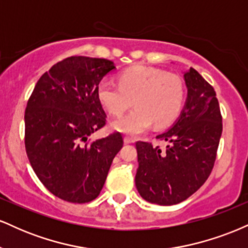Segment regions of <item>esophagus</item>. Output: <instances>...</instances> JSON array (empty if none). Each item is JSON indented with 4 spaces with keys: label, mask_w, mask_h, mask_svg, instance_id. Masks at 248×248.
<instances>
[{
    "label": "esophagus",
    "mask_w": 248,
    "mask_h": 248,
    "mask_svg": "<svg viewBox=\"0 0 248 248\" xmlns=\"http://www.w3.org/2000/svg\"><path fill=\"white\" fill-rule=\"evenodd\" d=\"M124 143H126V144H129V143H134V142H135V140H134V139H133V138H129V136H124Z\"/></svg>",
    "instance_id": "obj_1"
}]
</instances>
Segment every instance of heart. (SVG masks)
Segmentation results:
<instances>
[{"label":"heart","mask_w":248,"mask_h":248,"mask_svg":"<svg viewBox=\"0 0 248 248\" xmlns=\"http://www.w3.org/2000/svg\"><path fill=\"white\" fill-rule=\"evenodd\" d=\"M118 81L119 86L104 80L96 90L99 102L110 115H121L134 100L136 108L110 124L116 132L140 135L153 124L164 127L183 107L184 85L177 75L138 65L121 72Z\"/></svg>","instance_id":"obj_1"}]
</instances>
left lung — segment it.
<instances>
[{"label":"left lung","mask_w":248,"mask_h":248,"mask_svg":"<svg viewBox=\"0 0 248 248\" xmlns=\"http://www.w3.org/2000/svg\"><path fill=\"white\" fill-rule=\"evenodd\" d=\"M183 78L187 90L183 109L169 129L156 136L167 142L166 149L136 142V189L157 205L181 203L205 183L223 132L213 87L192 67L183 72Z\"/></svg>","instance_id":"1"}]
</instances>
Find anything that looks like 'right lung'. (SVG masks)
Segmentation results:
<instances>
[{
  "instance_id": "right-lung-1",
  "label": "right lung",
  "mask_w": 248,
  "mask_h": 248,
  "mask_svg": "<svg viewBox=\"0 0 248 248\" xmlns=\"http://www.w3.org/2000/svg\"><path fill=\"white\" fill-rule=\"evenodd\" d=\"M115 70L102 58L70 57L37 81L25 109V150L33 171L51 193L71 203L99 196L122 148L120 133L87 143L105 126L96 96L101 79Z\"/></svg>"
}]
</instances>
